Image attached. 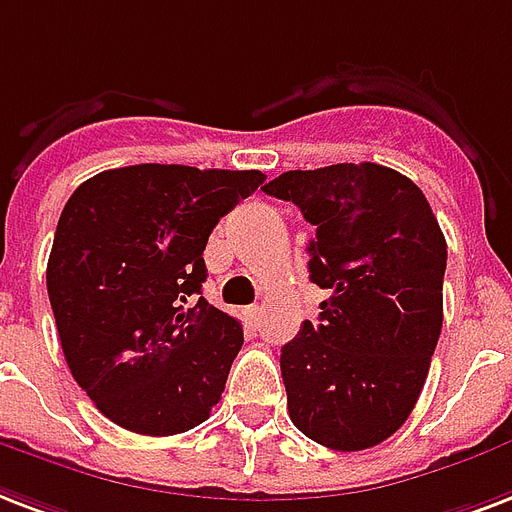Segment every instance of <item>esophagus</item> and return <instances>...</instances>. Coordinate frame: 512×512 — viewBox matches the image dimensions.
<instances>
[{"label":"esophagus","instance_id":"34e87169","mask_svg":"<svg viewBox=\"0 0 512 512\" xmlns=\"http://www.w3.org/2000/svg\"><path fill=\"white\" fill-rule=\"evenodd\" d=\"M244 317H247V322H249V325H252V327L260 325V306L244 308Z\"/></svg>","mask_w":512,"mask_h":512}]
</instances>
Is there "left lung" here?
I'll return each mask as SVG.
<instances>
[{
    "label": "left lung",
    "mask_w": 512,
    "mask_h": 512,
    "mask_svg": "<svg viewBox=\"0 0 512 512\" xmlns=\"http://www.w3.org/2000/svg\"><path fill=\"white\" fill-rule=\"evenodd\" d=\"M263 190L317 228L308 273L330 292L319 325L282 346L292 424L333 451L378 446L411 416L438 346L443 230L419 187L378 163L284 171Z\"/></svg>",
    "instance_id": "1"
}]
</instances>
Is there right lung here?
I'll list each match as a JSON object with an SVG mask.
<instances>
[{
  "label": "right lung",
  "instance_id": "add662e5",
  "mask_svg": "<svg viewBox=\"0 0 512 512\" xmlns=\"http://www.w3.org/2000/svg\"><path fill=\"white\" fill-rule=\"evenodd\" d=\"M263 171L139 163L77 187L58 217L48 295L66 365L109 421L179 435L220 403L244 333L201 298L204 249Z\"/></svg>",
  "mask_w": 512,
  "mask_h": 512
}]
</instances>
